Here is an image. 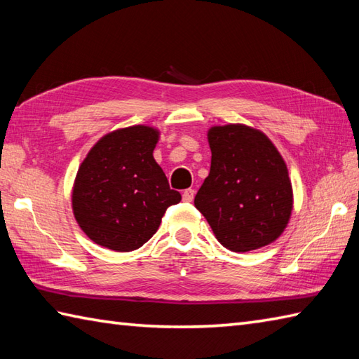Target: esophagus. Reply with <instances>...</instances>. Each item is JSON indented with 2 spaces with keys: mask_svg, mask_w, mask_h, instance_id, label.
<instances>
[{
  "mask_svg": "<svg viewBox=\"0 0 359 359\" xmlns=\"http://www.w3.org/2000/svg\"><path fill=\"white\" fill-rule=\"evenodd\" d=\"M194 194H196L194 189L193 188H188V189H185L184 194H182V197H184L185 202H191L194 199Z\"/></svg>",
  "mask_w": 359,
  "mask_h": 359,
  "instance_id": "34e87169",
  "label": "esophagus"
}]
</instances>
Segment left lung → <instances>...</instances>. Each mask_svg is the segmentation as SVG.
<instances>
[{
	"label": "left lung",
	"instance_id": "obj_1",
	"mask_svg": "<svg viewBox=\"0 0 359 359\" xmlns=\"http://www.w3.org/2000/svg\"><path fill=\"white\" fill-rule=\"evenodd\" d=\"M211 168L194 197L217 241L236 253L276 241L293 207L285 162L269 137L243 125L210 129Z\"/></svg>",
	"mask_w": 359,
	"mask_h": 359
}]
</instances>
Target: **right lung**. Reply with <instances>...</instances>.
<instances>
[{
    "label": "right lung",
    "mask_w": 359,
    "mask_h": 359,
    "mask_svg": "<svg viewBox=\"0 0 359 359\" xmlns=\"http://www.w3.org/2000/svg\"><path fill=\"white\" fill-rule=\"evenodd\" d=\"M158 133L148 126L118 129L97 142L79 168L72 208L89 239L116 251L148 242L165 211L182 196L170 188L152 157Z\"/></svg>",
    "instance_id": "obj_1"
}]
</instances>
